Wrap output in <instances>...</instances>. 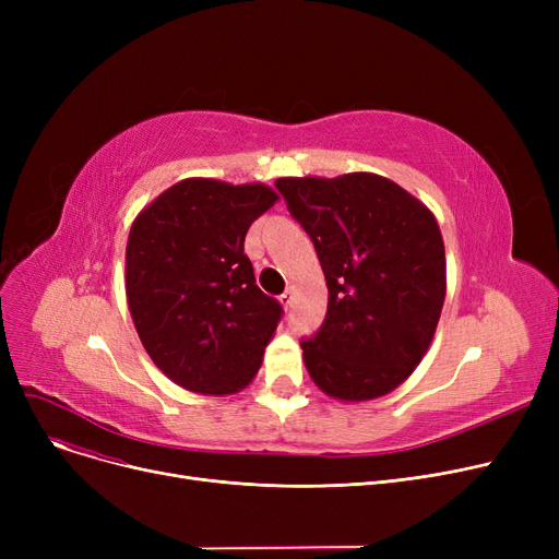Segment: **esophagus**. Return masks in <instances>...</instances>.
Here are the masks:
<instances>
[{
  "label": "esophagus",
  "mask_w": 559,
  "mask_h": 559,
  "mask_svg": "<svg viewBox=\"0 0 559 559\" xmlns=\"http://www.w3.org/2000/svg\"><path fill=\"white\" fill-rule=\"evenodd\" d=\"M292 299H295V289H292V287H287V289L283 292V295L278 297V301H281L285 308L292 306Z\"/></svg>",
  "instance_id": "esophagus-1"
}]
</instances>
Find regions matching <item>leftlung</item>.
Instances as JSON below:
<instances>
[{
	"mask_svg": "<svg viewBox=\"0 0 559 559\" xmlns=\"http://www.w3.org/2000/svg\"><path fill=\"white\" fill-rule=\"evenodd\" d=\"M329 285L321 329L301 340L314 385L340 401L390 394L432 342L447 297L444 240L426 205L385 176L278 179Z\"/></svg>",
	"mask_w": 559,
	"mask_h": 559,
	"instance_id": "8db88e82",
	"label": "left lung"
}]
</instances>
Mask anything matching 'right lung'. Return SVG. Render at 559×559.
<instances>
[{
  "instance_id": "obj_1",
  "label": "right lung",
  "mask_w": 559,
  "mask_h": 559,
  "mask_svg": "<svg viewBox=\"0 0 559 559\" xmlns=\"http://www.w3.org/2000/svg\"><path fill=\"white\" fill-rule=\"evenodd\" d=\"M278 201L262 186L186 179L135 217L127 301L142 346L176 385L233 394L260 369L283 308L255 285L249 226Z\"/></svg>"
}]
</instances>
